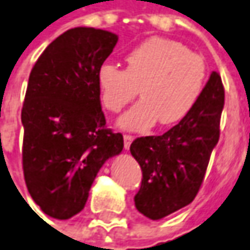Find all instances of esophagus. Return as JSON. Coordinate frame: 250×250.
<instances>
[{
	"mask_svg": "<svg viewBox=\"0 0 250 250\" xmlns=\"http://www.w3.org/2000/svg\"><path fill=\"white\" fill-rule=\"evenodd\" d=\"M132 141H133V136H132V135H124V146H125L126 150L129 149Z\"/></svg>",
	"mask_w": 250,
	"mask_h": 250,
	"instance_id": "esophagus-1",
	"label": "esophagus"
}]
</instances>
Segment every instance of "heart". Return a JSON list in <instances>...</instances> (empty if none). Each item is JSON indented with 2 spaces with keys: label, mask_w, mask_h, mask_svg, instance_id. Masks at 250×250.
Returning <instances> with one entry per match:
<instances>
[{
  "label": "heart",
  "mask_w": 250,
  "mask_h": 250,
  "mask_svg": "<svg viewBox=\"0 0 250 250\" xmlns=\"http://www.w3.org/2000/svg\"><path fill=\"white\" fill-rule=\"evenodd\" d=\"M204 59L184 44L165 38H152L126 56V70L104 63L97 71L103 104L119 112L138 95L142 100L125 112L119 125L128 131H146L157 121L176 124L197 104L204 90Z\"/></svg>",
  "instance_id": "obj_1"
}]
</instances>
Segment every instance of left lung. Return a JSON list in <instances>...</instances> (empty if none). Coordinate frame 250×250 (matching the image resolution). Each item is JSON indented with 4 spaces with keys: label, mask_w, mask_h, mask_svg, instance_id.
<instances>
[{
    "label": "left lung",
    "mask_w": 250,
    "mask_h": 250,
    "mask_svg": "<svg viewBox=\"0 0 250 250\" xmlns=\"http://www.w3.org/2000/svg\"><path fill=\"white\" fill-rule=\"evenodd\" d=\"M224 100L221 76L212 71L188 115L163 135L132 142V156L142 168L135 207L145 217L165 218L195 198L218 144Z\"/></svg>",
    "instance_id": "obj_1"
}]
</instances>
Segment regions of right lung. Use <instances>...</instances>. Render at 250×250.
Instances as JSON below:
<instances>
[{
	"label": "right lung",
	"instance_id": "obj_1",
	"mask_svg": "<svg viewBox=\"0 0 250 250\" xmlns=\"http://www.w3.org/2000/svg\"><path fill=\"white\" fill-rule=\"evenodd\" d=\"M118 42L112 32L73 28L35 63L22 106V167L28 191L49 217L82 211L94 179L124 147L108 129L97 71Z\"/></svg>",
	"mask_w": 250,
	"mask_h": 250
}]
</instances>
